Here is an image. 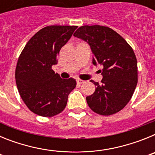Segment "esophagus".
Here are the masks:
<instances>
[{
    "label": "esophagus",
    "instance_id": "obj_1",
    "mask_svg": "<svg viewBox=\"0 0 155 155\" xmlns=\"http://www.w3.org/2000/svg\"><path fill=\"white\" fill-rule=\"evenodd\" d=\"M84 81H83V80H81V79H78V80H77V83H78V84H84Z\"/></svg>",
    "mask_w": 155,
    "mask_h": 155
}]
</instances>
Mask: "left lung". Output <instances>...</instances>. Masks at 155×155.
Here are the masks:
<instances>
[{"instance_id": "1", "label": "left lung", "mask_w": 155, "mask_h": 155, "mask_svg": "<svg viewBox=\"0 0 155 155\" xmlns=\"http://www.w3.org/2000/svg\"><path fill=\"white\" fill-rule=\"evenodd\" d=\"M90 45L94 65L103 66L102 84L86 97L90 109L99 115L110 116L124 109L137 84V62L132 47L114 30L106 26L84 25L74 34Z\"/></svg>"}]
</instances>
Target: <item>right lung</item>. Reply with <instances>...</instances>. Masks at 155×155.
Returning <instances> with one entry per match:
<instances>
[{"label":"right lung","mask_w":155,"mask_h":155,"mask_svg":"<svg viewBox=\"0 0 155 155\" xmlns=\"http://www.w3.org/2000/svg\"><path fill=\"white\" fill-rule=\"evenodd\" d=\"M78 26L50 25L31 37L19 56L15 81L21 99L30 111L52 117L65 109L68 94L76 87L72 78L62 79L52 69L61 48Z\"/></svg>","instance_id":"right-lung-1"}]
</instances>
